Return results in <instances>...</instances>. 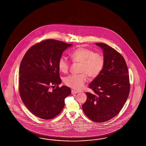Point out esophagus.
Returning <instances> with one entry per match:
<instances>
[{"label":"esophagus","mask_w":146,"mask_h":146,"mask_svg":"<svg viewBox=\"0 0 146 146\" xmlns=\"http://www.w3.org/2000/svg\"><path fill=\"white\" fill-rule=\"evenodd\" d=\"M71 92H72V94H75L79 93L78 91H76V90H72Z\"/></svg>","instance_id":"34e87169"}]
</instances>
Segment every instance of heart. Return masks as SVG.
<instances>
[{
    "mask_svg": "<svg viewBox=\"0 0 146 146\" xmlns=\"http://www.w3.org/2000/svg\"><path fill=\"white\" fill-rule=\"evenodd\" d=\"M70 56L74 62H80L79 74L68 75L64 79V82L68 87L75 90H81L84 88L87 81V75L91 78H95L102 71L104 60L100 53H95L93 51L84 47H80L70 53ZM58 65L59 70L66 73L70 67V62L64 56L58 60Z\"/></svg>",
    "mask_w": 146,
    "mask_h": 146,
    "instance_id": "b5f03b06",
    "label": "heart"
}]
</instances>
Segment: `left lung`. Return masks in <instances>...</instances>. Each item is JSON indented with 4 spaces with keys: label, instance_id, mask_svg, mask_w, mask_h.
<instances>
[{
    "label": "left lung",
    "instance_id": "8db88e82",
    "mask_svg": "<svg viewBox=\"0 0 146 146\" xmlns=\"http://www.w3.org/2000/svg\"><path fill=\"white\" fill-rule=\"evenodd\" d=\"M95 44L103 51L104 67L89 85L94 93H86L87 98L82 107L90 119L103 123L119 113L128 98L130 85L123 57L107 44Z\"/></svg>",
    "mask_w": 146,
    "mask_h": 146
}]
</instances>
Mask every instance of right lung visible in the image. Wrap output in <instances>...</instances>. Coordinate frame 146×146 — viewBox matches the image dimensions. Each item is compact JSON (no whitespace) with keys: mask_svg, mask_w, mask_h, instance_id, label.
Segmentation results:
<instances>
[{"mask_svg":"<svg viewBox=\"0 0 146 146\" xmlns=\"http://www.w3.org/2000/svg\"><path fill=\"white\" fill-rule=\"evenodd\" d=\"M72 46L46 40L32 46L22 58L19 72L20 95L28 109L41 119H51L59 114L65 98L71 94L66 86L58 87L62 80L58 62L62 52Z\"/></svg>","mask_w":146,"mask_h":146,"instance_id":"right-lung-1","label":"right lung"}]
</instances>
